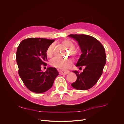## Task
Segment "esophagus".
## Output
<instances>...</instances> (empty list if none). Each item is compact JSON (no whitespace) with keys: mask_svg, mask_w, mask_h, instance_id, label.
Instances as JSON below:
<instances>
[{"mask_svg":"<svg viewBox=\"0 0 124 124\" xmlns=\"http://www.w3.org/2000/svg\"><path fill=\"white\" fill-rule=\"evenodd\" d=\"M69 72H70V71L69 70H62L59 71V73L61 74H68Z\"/></svg>","mask_w":124,"mask_h":124,"instance_id":"1","label":"esophagus"}]
</instances>
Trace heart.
Instances as JSON below:
<instances>
[{
  "label": "heart",
  "instance_id": "obj_1",
  "mask_svg": "<svg viewBox=\"0 0 124 124\" xmlns=\"http://www.w3.org/2000/svg\"><path fill=\"white\" fill-rule=\"evenodd\" d=\"M62 44L67 47L69 50L70 54L73 57H76L78 55L77 51L75 50L76 46L72 41L70 40H65L62 41ZM55 44L52 43L47 48L46 51V54L47 57H52L54 55L55 50ZM73 61L71 59H64L58 57L54 58L51 61V63L52 66L56 68L67 69L68 68L72 65Z\"/></svg>",
  "mask_w": 124,
  "mask_h": 124
}]
</instances>
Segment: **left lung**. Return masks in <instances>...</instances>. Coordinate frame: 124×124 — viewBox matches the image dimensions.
Segmentation results:
<instances>
[{"label":"left lung","mask_w":124,"mask_h":124,"mask_svg":"<svg viewBox=\"0 0 124 124\" xmlns=\"http://www.w3.org/2000/svg\"><path fill=\"white\" fill-rule=\"evenodd\" d=\"M69 36L78 41L82 52L76 66H85L82 72L77 70L72 71L77 75V79L71 85L78 90L89 89L96 84L102 74L106 62L104 48L92 36L83 34Z\"/></svg>","instance_id":"left-lung-1"}]
</instances>
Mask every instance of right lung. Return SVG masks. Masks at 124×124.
Listing matches in <instances>:
<instances>
[{
    "label": "right lung",
    "instance_id": "right-lung-1",
    "mask_svg": "<svg viewBox=\"0 0 124 124\" xmlns=\"http://www.w3.org/2000/svg\"><path fill=\"white\" fill-rule=\"evenodd\" d=\"M55 40L30 38L21 41L18 46L16 59L18 74L29 91L42 93L50 89L58 72L55 68L50 67L43 72L42 65L46 66L48 46Z\"/></svg>",
    "mask_w": 124,
    "mask_h": 124
}]
</instances>
